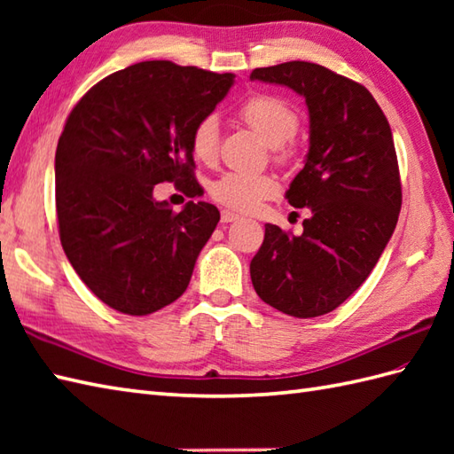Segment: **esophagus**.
<instances>
[{
    "label": "esophagus",
    "instance_id": "34e87169",
    "mask_svg": "<svg viewBox=\"0 0 454 454\" xmlns=\"http://www.w3.org/2000/svg\"><path fill=\"white\" fill-rule=\"evenodd\" d=\"M220 218H222V222H224V224H228V222H236V220H239V216H238V215H234L232 210H222Z\"/></svg>",
    "mask_w": 454,
    "mask_h": 454
}]
</instances>
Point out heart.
<instances>
[{"instance_id": "heart-1", "label": "heart", "mask_w": 454, "mask_h": 454, "mask_svg": "<svg viewBox=\"0 0 454 454\" xmlns=\"http://www.w3.org/2000/svg\"><path fill=\"white\" fill-rule=\"evenodd\" d=\"M239 117L262 137L269 146L283 153V144L291 140L298 130V114L291 105L271 98L255 95L239 107ZM220 124L215 114L197 121L191 132V150L195 158L210 163L218 156ZM278 191V183L269 173L226 171L210 185V197L220 205L238 212H254L263 200L271 199Z\"/></svg>"}]
</instances>
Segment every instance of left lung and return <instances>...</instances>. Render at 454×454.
Listing matches in <instances>:
<instances>
[{
    "label": "left lung",
    "mask_w": 454,
    "mask_h": 454,
    "mask_svg": "<svg viewBox=\"0 0 454 454\" xmlns=\"http://www.w3.org/2000/svg\"><path fill=\"white\" fill-rule=\"evenodd\" d=\"M249 78L306 101L310 148L285 197L312 212L301 236L265 224L252 283L278 312L324 316L366 281L396 228L402 185L390 124L364 85L320 64L255 67Z\"/></svg>",
    "instance_id": "8db88e82"
}]
</instances>
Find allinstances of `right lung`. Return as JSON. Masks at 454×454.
<instances>
[{"label":"right lung","instance_id":"add662e5","mask_svg":"<svg viewBox=\"0 0 454 454\" xmlns=\"http://www.w3.org/2000/svg\"><path fill=\"white\" fill-rule=\"evenodd\" d=\"M168 60L138 62L95 83L72 109L56 148V215L67 262L117 312L146 316L187 291L220 212L153 199L163 181L199 185L191 132L234 85Z\"/></svg>","mask_w":454,"mask_h":454}]
</instances>
